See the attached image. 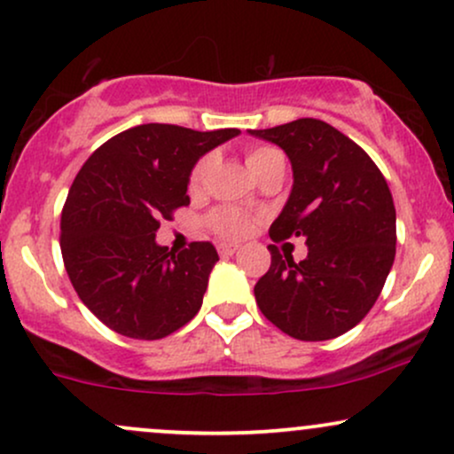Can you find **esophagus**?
<instances>
[{
	"instance_id": "obj_1",
	"label": "esophagus",
	"mask_w": 454,
	"mask_h": 454,
	"mask_svg": "<svg viewBox=\"0 0 454 454\" xmlns=\"http://www.w3.org/2000/svg\"><path fill=\"white\" fill-rule=\"evenodd\" d=\"M216 248L223 257H231V254H236L238 251H240V247H238V244H231V242H221Z\"/></svg>"
}]
</instances>
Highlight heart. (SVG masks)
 <instances>
[{"instance_id": "obj_1", "label": "heart", "mask_w": 454, "mask_h": 454, "mask_svg": "<svg viewBox=\"0 0 454 454\" xmlns=\"http://www.w3.org/2000/svg\"><path fill=\"white\" fill-rule=\"evenodd\" d=\"M274 162H285V159H283V152L277 150V147H272V145L253 147V150L247 154V165H248V169H251L253 176H257L259 171L266 169V167H270V165H274ZM207 167H210V160L206 159V160H201L195 169H192L191 184H188L192 192L201 191L203 182H206ZM207 225H210L212 231H216L218 236H223V238H244L253 231L254 221L248 216V214L236 210V207L221 206V207H216V210L210 212V216H207Z\"/></svg>"}]
</instances>
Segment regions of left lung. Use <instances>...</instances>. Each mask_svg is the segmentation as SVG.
<instances>
[{"instance_id":"obj_1","label":"left lung","mask_w":454,"mask_h":454,"mask_svg":"<svg viewBox=\"0 0 454 454\" xmlns=\"http://www.w3.org/2000/svg\"><path fill=\"white\" fill-rule=\"evenodd\" d=\"M248 132L277 144L292 162V192L270 238L304 236L309 247L295 263L270 244L272 263L254 285L259 309L294 339L339 337L363 322L395 262L390 188L363 147L322 120Z\"/></svg>"}]
</instances>
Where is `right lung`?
<instances>
[{
	"label": "right lung",
	"instance_id": "obj_1",
	"mask_svg": "<svg viewBox=\"0 0 454 454\" xmlns=\"http://www.w3.org/2000/svg\"><path fill=\"white\" fill-rule=\"evenodd\" d=\"M240 135L141 124L111 137L76 173L62 210V257L81 302L117 334L156 340L201 309L216 248L156 244L160 221L188 206L203 154Z\"/></svg>",
	"mask_w": 454,
	"mask_h": 454
}]
</instances>
